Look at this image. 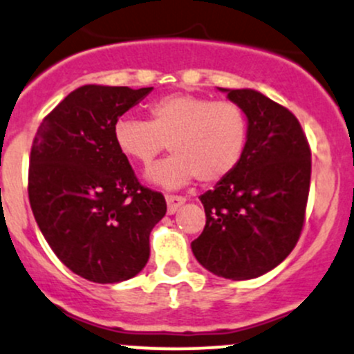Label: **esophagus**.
Returning a JSON list of instances; mask_svg holds the SVG:
<instances>
[{
    "label": "esophagus",
    "instance_id": "1",
    "mask_svg": "<svg viewBox=\"0 0 354 354\" xmlns=\"http://www.w3.org/2000/svg\"><path fill=\"white\" fill-rule=\"evenodd\" d=\"M165 199H167V211H169V214H174V212H176L177 209L185 203V197L174 196V194H167Z\"/></svg>",
    "mask_w": 354,
    "mask_h": 354
}]
</instances>
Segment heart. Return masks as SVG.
Masks as SVG:
<instances>
[{"label":"heart","instance_id":"obj_1","mask_svg":"<svg viewBox=\"0 0 354 354\" xmlns=\"http://www.w3.org/2000/svg\"><path fill=\"white\" fill-rule=\"evenodd\" d=\"M113 142L127 160L143 167L169 143L174 155L148 170V178L162 187L177 189L194 178L214 184L241 162L248 143V118L233 101L174 93L148 106L147 121L116 120Z\"/></svg>","mask_w":354,"mask_h":354}]
</instances>
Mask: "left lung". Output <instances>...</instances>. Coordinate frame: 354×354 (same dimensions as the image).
Returning a JSON list of instances; mask_svg holds the SVG:
<instances>
[{
	"label": "left lung",
	"mask_w": 354,
	"mask_h": 354,
	"mask_svg": "<svg viewBox=\"0 0 354 354\" xmlns=\"http://www.w3.org/2000/svg\"><path fill=\"white\" fill-rule=\"evenodd\" d=\"M226 91L248 118L239 165L199 197L206 226L192 241L204 268L231 280L257 279L297 245L310 187V147L292 111L253 89Z\"/></svg>",
	"instance_id": "obj_1"
}]
</instances>
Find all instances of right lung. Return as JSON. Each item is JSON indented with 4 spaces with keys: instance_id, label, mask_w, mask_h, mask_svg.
Returning a JSON list of instances; mask_svg holds the SVG:
<instances>
[{
    "instance_id": "right-lung-1",
    "label": "right lung",
    "mask_w": 354,
    "mask_h": 354,
    "mask_svg": "<svg viewBox=\"0 0 354 354\" xmlns=\"http://www.w3.org/2000/svg\"><path fill=\"white\" fill-rule=\"evenodd\" d=\"M151 87L82 86L55 106L30 151L28 199L60 261L96 283L142 272L167 203L138 182L113 142V124Z\"/></svg>"
}]
</instances>
